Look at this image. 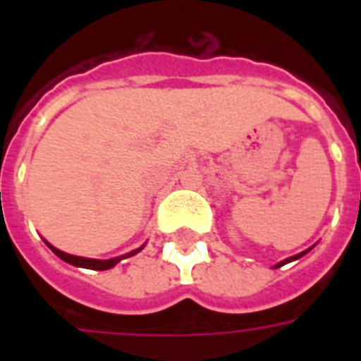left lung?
Here are the masks:
<instances>
[{
	"label": "left lung",
	"instance_id": "1",
	"mask_svg": "<svg viewBox=\"0 0 361 361\" xmlns=\"http://www.w3.org/2000/svg\"><path fill=\"white\" fill-rule=\"evenodd\" d=\"M309 251H311V249H307V251L300 252V255H296V257H292V258H286V260H283V262H279V264H277V266H275V268H281V266H285L286 262H292V260H296V258L303 257V255H305V252H309Z\"/></svg>",
	"mask_w": 361,
	"mask_h": 361
}]
</instances>
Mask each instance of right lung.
Masks as SVG:
<instances>
[{
    "instance_id": "1",
    "label": "right lung",
    "mask_w": 361,
    "mask_h": 361,
    "mask_svg": "<svg viewBox=\"0 0 361 361\" xmlns=\"http://www.w3.org/2000/svg\"><path fill=\"white\" fill-rule=\"evenodd\" d=\"M50 249H52L56 255H58L61 260H65V262L73 264V266H80V268H87V269H110L114 268L116 264L120 262V260H123V258L127 257H133V255H136V252L140 251V249H136V251H130L129 255H125V257H118V258H110V260H95V258H84V257H75V255H67V252L59 251V249H56V247H52L50 243H47Z\"/></svg>"
}]
</instances>
